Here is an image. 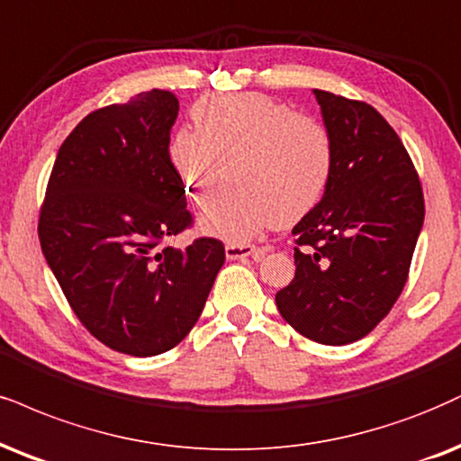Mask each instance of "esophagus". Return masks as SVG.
<instances>
[{
    "instance_id": "1",
    "label": "esophagus",
    "mask_w": 461,
    "mask_h": 461,
    "mask_svg": "<svg viewBox=\"0 0 461 461\" xmlns=\"http://www.w3.org/2000/svg\"><path fill=\"white\" fill-rule=\"evenodd\" d=\"M224 252L229 260H243V258L263 260L267 254V248H257L252 246V243H226Z\"/></svg>"
}]
</instances>
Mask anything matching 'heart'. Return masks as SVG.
<instances>
[{
  "label": "heart",
  "instance_id": "heart-1",
  "mask_svg": "<svg viewBox=\"0 0 461 461\" xmlns=\"http://www.w3.org/2000/svg\"><path fill=\"white\" fill-rule=\"evenodd\" d=\"M196 128H179L168 160L198 204L221 177L229 158L235 184L209 201L201 226L243 241L267 226L293 224L321 201L331 177L333 145L325 126L263 94L212 95L192 109Z\"/></svg>",
  "mask_w": 461,
  "mask_h": 461
}]
</instances>
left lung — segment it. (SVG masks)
Instances as JSON below:
<instances>
[{
    "label": "left lung",
    "mask_w": 461,
    "mask_h": 461,
    "mask_svg": "<svg viewBox=\"0 0 461 461\" xmlns=\"http://www.w3.org/2000/svg\"><path fill=\"white\" fill-rule=\"evenodd\" d=\"M331 136V177L297 221L293 282L276 294L284 321L318 344L361 339L389 314L423 229V192L384 117L314 89Z\"/></svg>",
    "instance_id": "8db88e82"
}]
</instances>
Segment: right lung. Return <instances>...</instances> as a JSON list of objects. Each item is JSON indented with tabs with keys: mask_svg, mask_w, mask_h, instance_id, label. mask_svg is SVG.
I'll list each match as a JSON object with an SVG mask.
<instances>
[{
	"mask_svg": "<svg viewBox=\"0 0 461 461\" xmlns=\"http://www.w3.org/2000/svg\"><path fill=\"white\" fill-rule=\"evenodd\" d=\"M177 115L167 89L94 111L59 147L40 212V246L74 314L132 357L177 346L224 265L218 240L162 246L192 220L168 160Z\"/></svg>",
	"mask_w": 461,
	"mask_h": 461,
	"instance_id": "obj_1",
	"label": "right lung"
}]
</instances>
